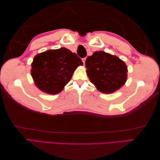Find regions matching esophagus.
<instances>
[{
  "label": "esophagus",
  "mask_w": 160,
  "mask_h": 160,
  "mask_svg": "<svg viewBox=\"0 0 160 160\" xmlns=\"http://www.w3.org/2000/svg\"><path fill=\"white\" fill-rule=\"evenodd\" d=\"M82 62H83V63H84V64H85V61H86V58H83L82 59Z\"/></svg>",
  "instance_id": "1"
}]
</instances>
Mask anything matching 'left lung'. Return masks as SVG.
Masks as SVG:
<instances>
[{
	"instance_id": "1",
	"label": "left lung",
	"mask_w": 160,
	"mask_h": 160,
	"mask_svg": "<svg viewBox=\"0 0 160 160\" xmlns=\"http://www.w3.org/2000/svg\"><path fill=\"white\" fill-rule=\"evenodd\" d=\"M91 83L104 93H111L123 86L127 78V67L115 56L104 52H94L85 62Z\"/></svg>"
}]
</instances>
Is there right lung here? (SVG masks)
Here are the masks:
<instances>
[{
    "label": "right lung",
    "mask_w": 160,
    "mask_h": 160,
    "mask_svg": "<svg viewBox=\"0 0 160 160\" xmlns=\"http://www.w3.org/2000/svg\"><path fill=\"white\" fill-rule=\"evenodd\" d=\"M82 64L76 53L62 47L36 55L32 63L31 74L40 90L55 95L64 89L74 71Z\"/></svg>",
    "instance_id": "1"
}]
</instances>
